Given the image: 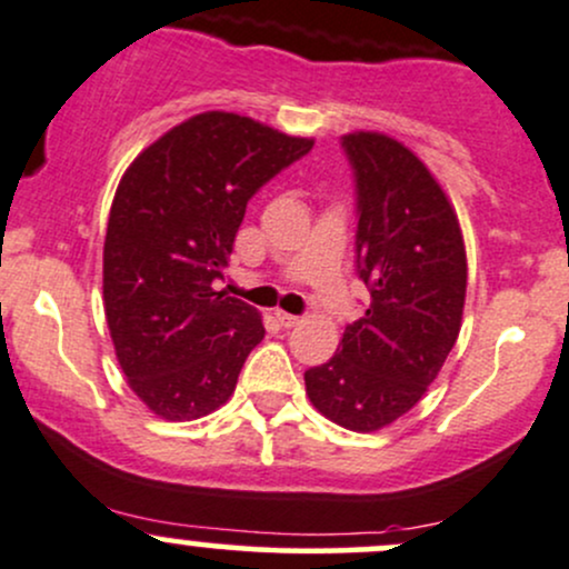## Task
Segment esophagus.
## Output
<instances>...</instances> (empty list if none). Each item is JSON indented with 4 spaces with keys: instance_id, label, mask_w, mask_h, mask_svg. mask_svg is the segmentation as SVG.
Returning a JSON list of instances; mask_svg holds the SVG:
<instances>
[{
    "instance_id": "1",
    "label": "esophagus",
    "mask_w": 569,
    "mask_h": 569,
    "mask_svg": "<svg viewBox=\"0 0 569 569\" xmlns=\"http://www.w3.org/2000/svg\"><path fill=\"white\" fill-rule=\"evenodd\" d=\"M274 321H278L283 329H291V327H297V323H299V316L286 313V310H274Z\"/></svg>"
}]
</instances>
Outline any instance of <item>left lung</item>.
<instances>
[{
    "mask_svg": "<svg viewBox=\"0 0 569 569\" xmlns=\"http://www.w3.org/2000/svg\"><path fill=\"white\" fill-rule=\"evenodd\" d=\"M356 178V261L370 305L327 365L305 372L321 416L378 432L427 395L461 329L467 253L446 191L418 156L380 132L342 137Z\"/></svg>",
    "mask_w": 569,
    "mask_h": 569,
    "instance_id": "1",
    "label": "left lung"
}]
</instances>
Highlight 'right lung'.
Returning a JSON list of instances; mask_svg holds the SVG:
<instances>
[{
	"instance_id": "add662e5",
	"label": "right lung",
	"mask_w": 569,
	"mask_h": 569,
	"mask_svg": "<svg viewBox=\"0 0 569 569\" xmlns=\"http://www.w3.org/2000/svg\"><path fill=\"white\" fill-rule=\"evenodd\" d=\"M310 148V137L210 110L123 172L104 234V318L129 389L164 421L221 408L264 337L259 310L213 283L248 199Z\"/></svg>"
}]
</instances>
